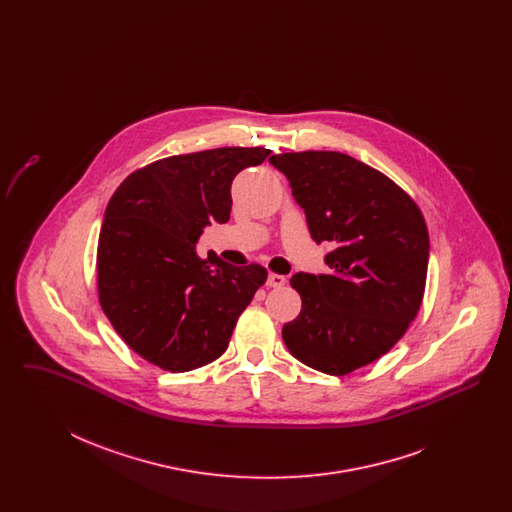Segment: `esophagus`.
I'll list each match as a JSON object with an SVG mask.
<instances>
[{"label": "esophagus", "instance_id": "34e87169", "mask_svg": "<svg viewBox=\"0 0 512 512\" xmlns=\"http://www.w3.org/2000/svg\"><path fill=\"white\" fill-rule=\"evenodd\" d=\"M284 284H286V278H284L282 274H274V272H270V274H268V288H282Z\"/></svg>", "mask_w": 512, "mask_h": 512}]
</instances>
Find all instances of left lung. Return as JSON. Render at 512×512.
<instances>
[{
	"instance_id": "left-lung-1",
	"label": "left lung",
	"mask_w": 512,
	"mask_h": 512,
	"mask_svg": "<svg viewBox=\"0 0 512 512\" xmlns=\"http://www.w3.org/2000/svg\"><path fill=\"white\" fill-rule=\"evenodd\" d=\"M317 244L330 242V274H293L301 313L284 324L290 353L343 376L386 355L422 305L430 238L413 197L340 151L278 153Z\"/></svg>"
}]
</instances>
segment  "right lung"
Wrapping results in <instances>:
<instances>
[{
  "label": "right lung",
  "mask_w": 512,
  "mask_h": 512,
  "mask_svg": "<svg viewBox=\"0 0 512 512\" xmlns=\"http://www.w3.org/2000/svg\"><path fill=\"white\" fill-rule=\"evenodd\" d=\"M270 149L217 147L153 161L128 174L109 199L98 242L99 305L124 343L169 372L209 365L267 268L201 259L197 238L230 219L234 176Z\"/></svg>",
  "instance_id": "1"
}]
</instances>
